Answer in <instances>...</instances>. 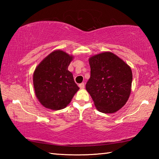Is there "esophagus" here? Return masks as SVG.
Masks as SVG:
<instances>
[{"label": "esophagus", "instance_id": "esophagus-1", "mask_svg": "<svg viewBox=\"0 0 159 159\" xmlns=\"http://www.w3.org/2000/svg\"><path fill=\"white\" fill-rule=\"evenodd\" d=\"M79 86L80 87V88H81V89H83V88H85V83H80V84L79 85Z\"/></svg>", "mask_w": 159, "mask_h": 159}]
</instances>
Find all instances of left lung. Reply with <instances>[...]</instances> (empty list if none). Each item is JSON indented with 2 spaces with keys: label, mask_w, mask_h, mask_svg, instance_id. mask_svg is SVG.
<instances>
[{
  "label": "left lung",
  "mask_w": 159,
  "mask_h": 159,
  "mask_svg": "<svg viewBox=\"0 0 159 159\" xmlns=\"http://www.w3.org/2000/svg\"><path fill=\"white\" fill-rule=\"evenodd\" d=\"M90 78L85 88L97 109L112 114L125 105L131 92L130 67L114 53L102 52L89 59Z\"/></svg>",
  "instance_id": "8db88e82"
}]
</instances>
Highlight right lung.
I'll use <instances>...</instances> for the list:
<instances>
[{
	"label": "right lung",
	"mask_w": 159,
	"mask_h": 159,
	"mask_svg": "<svg viewBox=\"0 0 159 159\" xmlns=\"http://www.w3.org/2000/svg\"><path fill=\"white\" fill-rule=\"evenodd\" d=\"M73 56L62 50L53 51L35 69L33 82L35 93L45 108L62 109L71 101L79 88L68 66Z\"/></svg>",
	"instance_id": "add662e5"
}]
</instances>
